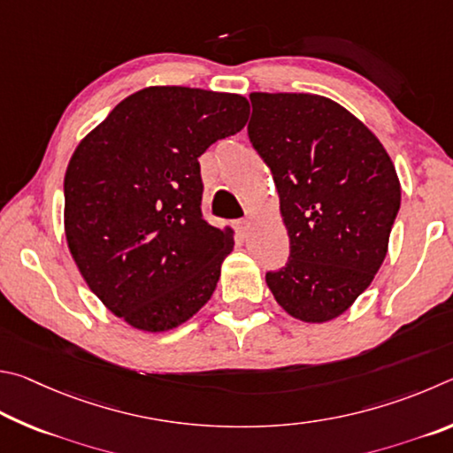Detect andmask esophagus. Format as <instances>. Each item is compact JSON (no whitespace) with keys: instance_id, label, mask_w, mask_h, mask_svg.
I'll list each match as a JSON object with an SVG mask.
<instances>
[{"instance_id":"1","label":"esophagus","mask_w":453,"mask_h":453,"mask_svg":"<svg viewBox=\"0 0 453 453\" xmlns=\"http://www.w3.org/2000/svg\"><path fill=\"white\" fill-rule=\"evenodd\" d=\"M234 228H236V233H239L241 236H247L249 234V228H250V220H247V219L236 220L234 222Z\"/></svg>"}]
</instances>
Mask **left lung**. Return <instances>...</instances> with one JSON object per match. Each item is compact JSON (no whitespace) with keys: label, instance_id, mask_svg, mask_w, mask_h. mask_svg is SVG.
<instances>
[{"label":"left lung","instance_id":"1","mask_svg":"<svg viewBox=\"0 0 453 453\" xmlns=\"http://www.w3.org/2000/svg\"><path fill=\"white\" fill-rule=\"evenodd\" d=\"M250 145L271 166L290 257L266 284L304 322L336 319L382 266L400 180L366 125L306 93H250Z\"/></svg>","mask_w":453,"mask_h":453}]
</instances>
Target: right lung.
I'll list each match as a JSON object with an SVG mask.
<instances>
[{"label": "right lung", "mask_w": 453, "mask_h": 453, "mask_svg": "<svg viewBox=\"0 0 453 453\" xmlns=\"http://www.w3.org/2000/svg\"><path fill=\"white\" fill-rule=\"evenodd\" d=\"M242 95L147 87L129 95L71 157L65 234L89 288L149 332L179 326L217 288L233 231L209 225L201 157L249 119Z\"/></svg>", "instance_id": "right-lung-1"}]
</instances>
